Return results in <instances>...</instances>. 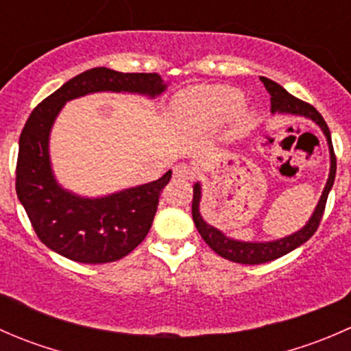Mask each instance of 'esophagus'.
Segmentation results:
<instances>
[{
	"instance_id": "1",
	"label": "esophagus",
	"mask_w": 351,
	"mask_h": 351,
	"mask_svg": "<svg viewBox=\"0 0 351 351\" xmlns=\"http://www.w3.org/2000/svg\"><path fill=\"white\" fill-rule=\"evenodd\" d=\"M192 175L193 171L186 165H176L175 168H173V176L178 180H189L192 178Z\"/></svg>"
}]
</instances>
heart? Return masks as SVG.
<instances>
[{
	"mask_svg": "<svg viewBox=\"0 0 351 351\" xmlns=\"http://www.w3.org/2000/svg\"><path fill=\"white\" fill-rule=\"evenodd\" d=\"M243 93L229 86H198L180 95L173 115L180 125L192 130H212L229 122V136L246 132L253 113L243 108Z\"/></svg>",
	"mask_w": 351,
	"mask_h": 351,
	"instance_id": "1",
	"label": "heart"
}]
</instances>
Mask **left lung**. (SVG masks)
<instances>
[{
    "label": "left lung",
    "instance_id": "left-lung-1",
    "mask_svg": "<svg viewBox=\"0 0 351 351\" xmlns=\"http://www.w3.org/2000/svg\"><path fill=\"white\" fill-rule=\"evenodd\" d=\"M261 83L265 84L267 91L270 93V101H271V113H285V115H299L311 119L313 122H316L321 127V130L324 132L328 141L329 147V176L326 186L323 190V195H321L319 202H317L316 208H314V214L311 215V219L307 221V224L302 229H299L293 234L285 236V238L275 239V241H261V243H253V241H239V239L228 238L222 231L215 229L214 226L207 224L204 221L200 214V198H202V186L200 183L193 185V200H192V217L195 222L197 231L200 232L202 239L219 254V256L226 258L229 261H234V263H243V265H260L267 263V261L277 260V258L284 256V254L290 253L295 247H299L300 244H304L314 232L319 228V222L323 219L324 207H326V200L329 195V190H331L332 183H335V175H336V156L332 151V143H331V134H329L328 123L324 122V119L321 117V113L317 112L313 105L306 104V101L299 100V98L292 97L285 88H282L280 84L275 83V81L268 80V77L261 76Z\"/></svg>",
    "mask_w": 351,
    "mask_h": 351
}]
</instances>
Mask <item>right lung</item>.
<instances>
[{
    "instance_id": "obj_1",
    "label": "right lung",
    "mask_w": 351,
    "mask_h": 351,
    "mask_svg": "<svg viewBox=\"0 0 351 351\" xmlns=\"http://www.w3.org/2000/svg\"><path fill=\"white\" fill-rule=\"evenodd\" d=\"M166 90L156 73L93 67L77 74L34 108L20 134L16 195L42 243L77 263H110L136 250L149 232L171 169L156 182L86 198L62 189L49 156V136L66 101L98 91L154 98Z\"/></svg>"
}]
</instances>
